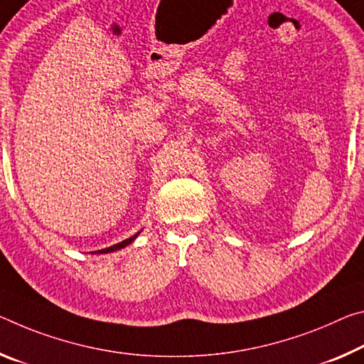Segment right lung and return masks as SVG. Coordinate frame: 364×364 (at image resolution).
Wrapping results in <instances>:
<instances>
[{
	"label": "right lung",
	"mask_w": 364,
	"mask_h": 364,
	"mask_svg": "<svg viewBox=\"0 0 364 364\" xmlns=\"http://www.w3.org/2000/svg\"><path fill=\"white\" fill-rule=\"evenodd\" d=\"M137 236V233L134 235V236H131V238H128V240H124V241H121V243H118V245H113V246H109V247H105V250H100V251H95L97 255H105V252H113V251H117V250H121V247H124V246H128L129 243H132V241H134V238Z\"/></svg>",
	"instance_id": "add662e5"
}]
</instances>
